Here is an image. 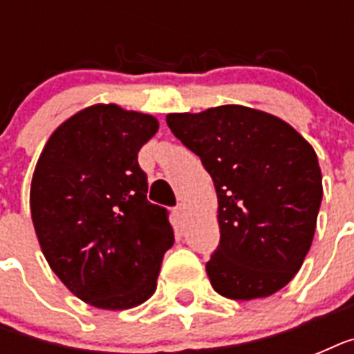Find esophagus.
I'll list each match as a JSON object with an SVG mask.
<instances>
[{
  "mask_svg": "<svg viewBox=\"0 0 354 354\" xmlns=\"http://www.w3.org/2000/svg\"><path fill=\"white\" fill-rule=\"evenodd\" d=\"M174 216H176V218H182V216H183V205H178V207H174Z\"/></svg>",
  "mask_w": 354,
  "mask_h": 354,
  "instance_id": "1",
  "label": "esophagus"
}]
</instances>
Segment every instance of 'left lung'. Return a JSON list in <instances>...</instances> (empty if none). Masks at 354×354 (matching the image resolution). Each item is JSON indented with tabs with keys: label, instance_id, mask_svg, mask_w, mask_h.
Here are the masks:
<instances>
[{
	"label": "left lung",
	"instance_id": "obj_1",
	"mask_svg": "<svg viewBox=\"0 0 354 354\" xmlns=\"http://www.w3.org/2000/svg\"><path fill=\"white\" fill-rule=\"evenodd\" d=\"M167 124L215 183L221 244L205 264L211 286L242 301L281 290L316 232L324 187L313 145L283 119L241 104L169 113Z\"/></svg>",
	"mask_w": 354,
	"mask_h": 354
}]
</instances>
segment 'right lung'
<instances>
[{"instance_id":"add662e5","label":"right lung","mask_w":354,"mask_h":354,"mask_svg":"<svg viewBox=\"0 0 354 354\" xmlns=\"http://www.w3.org/2000/svg\"><path fill=\"white\" fill-rule=\"evenodd\" d=\"M160 128L149 113L93 104L47 139L30 182L44 257L91 307L127 310L156 292L174 242L167 209L147 200L138 152Z\"/></svg>"}]
</instances>
